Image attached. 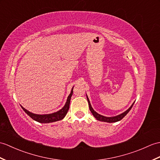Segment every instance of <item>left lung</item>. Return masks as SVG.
Returning <instances> with one entry per match:
<instances>
[{
	"label": "left lung",
	"mask_w": 160,
	"mask_h": 160,
	"mask_svg": "<svg viewBox=\"0 0 160 160\" xmlns=\"http://www.w3.org/2000/svg\"><path fill=\"white\" fill-rule=\"evenodd\" d=\"M87 100H88V106H89V108H90V110L91 113L92 114V115L95 117V118H97V119L98 121H104V122H117L118 121H121L122 118H123L126 114H127L129 112V110H130L132 109V108L133 105V104L130 106V108L128 110H127L125 111V112H124L123 113H122L119 115H118V116H116V117H104V116H102V115H100L98 113H97L95 112V111L92 109V108L91 107V103L90 102H89V99L88 98V97L87 96Z\"/></svg>",
	"instance_id": "obj_1"
}]
</instances>
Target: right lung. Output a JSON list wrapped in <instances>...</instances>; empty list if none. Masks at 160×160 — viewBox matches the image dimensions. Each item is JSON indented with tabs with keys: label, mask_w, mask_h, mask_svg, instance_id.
Wrapping results in <instances>:
<instances>
[{
	"label": "right lung",
	"mask_w": 160,
	"mask_h": 160,
	"mask_svg": "<svg viewBox=\"0 0 160 160\" xmlns=\"http://www.w3.org/2000/svg\"><path fill=\"white\" fill-rule=\"evenodd\" d=\"M73 87L72 89L71 93H70L69 95L68 96V100H67V102L65 103V106L63 107L61 110L58 111L57 112L50 114H42V115L36 114H33L31 112H29V111H28L27 110L24 108L23 107L22 108L24 112L27 113L30 117L32 118L33 120H35L39 122H41V123H48V122H52L62 120V118L65 117V115L67 114V113H68L69 110L70 100H71L72 95L73 94Z\"/></svg>",
	"instance_id": "add662e5"
}]
</instances>
